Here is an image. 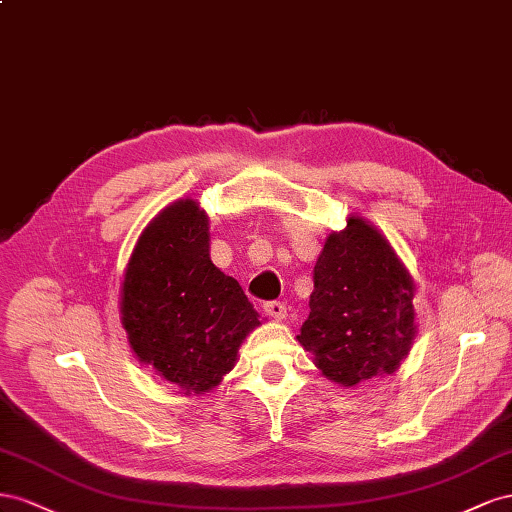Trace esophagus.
Instances as JSON below:
<instances>
[{"label":"esophagus","instance_id":"34e87169","mask_svg":"<svg viewBox=\"0 0 512 512\" xmlns=\"http://www.w3.org/2000/svg\"><path fill=\"white\" fill-rule=\"evenodd\" d=\"M264 311L268 317H272L274 321H283L287 317V309L283 302H266L264 304Z\"/></svg>","mask_w":512,"mask_h":512}]
</instances>
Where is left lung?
Listing matches in <instances>:
<instances>
[{
  "instance_id": "left-lung-1",
  "label": "left lung",
  "mask_w": 512,
  "mask_h": 512,
  "mask_svg": "<svg viewBox=\"0 0 512 512\" xmlns=\"http://www.w3.org/2000/svg\"><path fill=\"white\" fill-rule=\"evenodd\" d=\"M311 313L298 343L330 382L354 388L392 375L418 334L414 279L386 236L362 216L332 231L313 272Z\"/></svg>"
}]
</instances>
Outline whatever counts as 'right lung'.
<instances>
[{
  "label": "right lung",
  "mask_w": 512,
  "mask_h": 512,
  "mask_svg": "<svg viewBox=\"0 0 512 512\" xmlns=\"http://www.w3.org/2000/svg\"><path fill=\"white\" fill-rule=\"evenodd\" d=\"M120 319L137 360L182 394H206L236 367L259 313L210 259L208 212L178 199L141 231L124 268Z\"/></svg>",
  "instance_id": "right-lung-1"
}]
</instances>
